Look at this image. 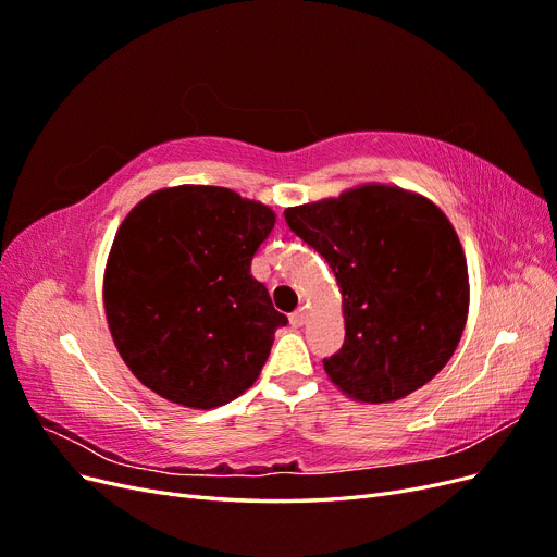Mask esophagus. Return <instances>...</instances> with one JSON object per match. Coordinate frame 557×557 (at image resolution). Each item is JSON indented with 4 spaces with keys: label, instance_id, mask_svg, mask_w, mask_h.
I'll return each mask as SVG.
<instances>
[{
    "label": "esophagus",
    "instance_id": "obj_1",
    "mask_svg": "<svg viewBox=\"0 0 557 557\" xmlns=\"http://www.w3.org/2000/svg\"><path fill=\"white\" fill-rule=\"evenodd\" d=\"M307 323V309H297L295 313H290V325L293 327H301Z\"/></svg>",
    "mask_w": 557,
    "mask_h": 557
}]
</instances>
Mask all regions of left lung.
<instances>
[{
	"instance_id": "left-lung-1",
	"label": "left lung",
	"mask_w": 557,
	"mask_h": 557,
	"mask_svg": "<svg viewBox=\"0 0 557 557\" xmlns=\"http://www.w3.org/2000/svg\"><path fill=\"white\" fill-rule=\"evenodd\" d=\"M283 215L344 295V346L323 360L330 381L381 404L440 374L469 309L465 252L442 209L391 185H362Z\"/></svg>"
}]
</instances>
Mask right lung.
I'll return each mask as SVG.
<instances>
[{
    "label": "right lung",
    "mask_w": 557,
    "mask_h": 557,
    "mask_svg": "<svg viewBox=\"0 0 557 557\" xmlns=\"http://www.w3.org/2000/svg\"><path fill=\"white\" fill-rule=\"evenodd\" d=\"M272 209L215 185L146 197L115 234L104 309L117 352L146 387L193 409L239 397L288 323L250 260Z\"/></svg>",
    "instance_id": "1"
}]
</instances>
